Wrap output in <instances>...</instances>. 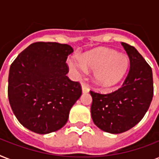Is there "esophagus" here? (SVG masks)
<instances>
[{
  "label": "esophagus",
  "instance_id": "1",
  "mask_svg": "<svg viewBox=\"0 0 159 159\" xmlns=\"http://www.w3.org/2000/svg\"><path fill=\"white\" fill-rule=\"evenodd\" d=\"M82 92H83V93H87V92H89L90 89H89V87H88V85L82 83Z\"/></svg>",
  "mask_w": 159,
  "mask_h": 159
}]
</instances>
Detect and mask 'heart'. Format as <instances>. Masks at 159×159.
I'll list each match as a JSON object with an SVG mask.
<instances>
[{
	"label": "heart",
	"mask_w": 159,
	"mask_h": 159,
	"mask_svg": "<svg viewBox=\"0 0 159 159\" xmlns=\"http://www.w3.org/2000/svg\"><path fill=\"white\" fill-rule=\"evenodd\" d=\"M129 57L124 53H116L113 49L99 48L82 54L72 57L68 65L77 76L92 69L96 82L103 87L116 86L123 79L129 67Z\"/></svg>",
	"instance_id": "1"
}]
</instances>
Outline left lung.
I'll list each match as a JSON object with an SVG mask.
<instances>
[{
    "label": "left lung",
    "instance_id": "left-lung-1",
    "mask_svg": "<svg viewBox=\"0 0 159 159\" xmlns=\"http://www.w3.org/2000/svg\"><path fill=\"white\" fill-rule=\"evenodd\" d=\"M129 58V72L120 88L109 94L90 92L94 124L102 130L120 134L143 119L153 96V72L137 49L121 43Z\"/></svg>",
    "mask_w": 159,
    "mask_h": 159
}]
</instances>
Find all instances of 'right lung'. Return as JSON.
Returning a JSON list of instances; mask_svg holds the SVG:
<instances>
[{"instance_id":"right-lung-1","label":"right lung","mask_w":159,"mask_h":159,"mask_svg":"<svg viewBox=\"0 0 159 159\" xmlns=\"http://www.w3.org/2000/svg\"><path fill=\"white\" fill-rule=\"evenodd\" d=\"M68 44L31 43L10 67L8 98L19 122L34 133H52L66 125L69 112L82 95L78 82L66 76Z\"/></svg>"}]
</instances>
